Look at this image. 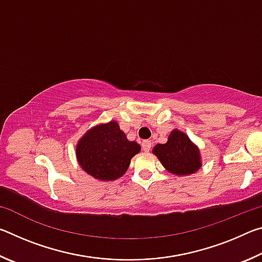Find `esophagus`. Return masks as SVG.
<instances>
[{
  "mask_svg": "<svg viewBox=\"0 0 262 262\" xmlns=\"http://www.w3.org/2000/svg\"><path fill=\"white\" fill-rule=\"evenodd\" d=\"M150 149H151V141L149 140H144L142 142V150L145 152H149Z\"/></svg>",
  "mask_w": 262,
  "mask_h": 262,
  "instance_id": "1",
  "label": "esophagus"
}]
</instances>
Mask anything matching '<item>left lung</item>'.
Returning a JSON list of instances; mask_svg holds the SVG:
<instances>
[{"label":"left lung","instance_id":"1","mask_svg":"<svg viewBox=\"0 0 262 262\" xmlns=\"http://www.w3.org/2000/svg\"><path fill=\"white\" fill-rule=\"evenodd\" d=\"M152 152L163 166L176 176L193 174L202 165L200 150L184 132L178 129L171 132L166 143L155 145Z\"/></svg>","mask_w":262,"mask_h":262}]
</instances>
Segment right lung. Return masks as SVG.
Returning <instances> with one entry per match:
<instances>
[{"label": "right lung", "mask_w": 262, "mask_h": 262, "mask_svg": "<svg viewBox=\"0 0 262 262\" xmlns=\"http://www.w3.org/2000/svg\"><path fill=\"white\" fill-rule=\"evenodd\" d=\"M140 150V144L128 141L118 122L112 120L92 127L81 137L76 145V157L88 174L110 181L126 173L130 159Z\"/></svg>", "instance_id": "add662e5"}]
</instances>
